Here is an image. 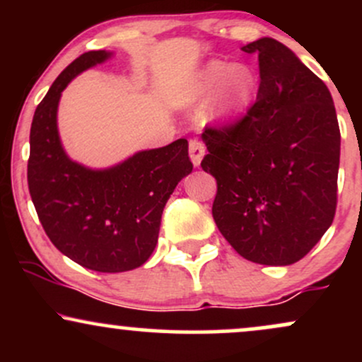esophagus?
Listing matches in <instances>:
<instances>
[{
  "mask_svg": "<svg viewBox=\"0 0 362 362\" xmlns=\"http://www.w3.org/2000/svg\"><path fill=\"white\" fill-rule=\"evenodd\" d=\"M189 155L190 160H192L194 167H201V161L202 158L206 155V146L202 144V141L199 139H192L189 143Z\"/></svg>",
  "mask_w": 362,
  "mask_h": 362,
  "instance_id": "obj_1",
  "label": "esophagus"
}]
</instances>
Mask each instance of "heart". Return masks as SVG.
I'll use <instances>...</instances> for the list:
<instances>
[{
  "label": "heart",
  "instance_id": "heart-1",
  "mask_svg": "<svg viewBox=\"0 0 362 362\" xmlns=\"http://www.w3.org/2000/svg\"><path fill=\"white\" fill-rule=\"evenodd\" d=\"M259 88V78L248 64L213 59L195 74L190 97L206 100L214 95V115L218 119H236L248 110Z\"/></svg>",
  "mask_w": 362,
  "mask_h": 362
}]
</instances>
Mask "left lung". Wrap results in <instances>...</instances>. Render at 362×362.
<instances>
[{
  "mask_svg": "<svg viewBox=\"0 0 362 362\" xmlns=\"http://www.w3.org/2000/svg\"><path fill=\"white\" fill-rule=\"evenodd\" d=\"M259 54L257 102L242 120L206 129L201 167L218 182L213 218L243 259L291 265L320 242L337 206L340 131L327 85L271 37Z\"/></svg>",
  "mask_w": 362,
  "mask_h": 362,
  "instance_id": "obj_1",
  "label": "left lung"
}]
</instances>
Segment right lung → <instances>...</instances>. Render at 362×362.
Returning a JSON list of instances; mask_svg holds the SVG:
<instances>
[{
	"label": "right lung",
	"instance_id": "obj_1",
	"mask_svg": "<svg viewBox=\"0 0 362 362\" xmlns=\"http://www.w3.org/2000/svg\"><path fill=\"white\" fill-rule=\"evenodd\" d=\"M114 56L81 54L37 105L30 127L28 190L45 233L61 253L97 272H126L149 259L158 243L165 204L192 172L189 143L177 139L143 149L109 168H90L64 151L57 107L78 74Z\"/></svg>",
	"mask_w": 362,
	"mask_h": 362
}]
</instances>
